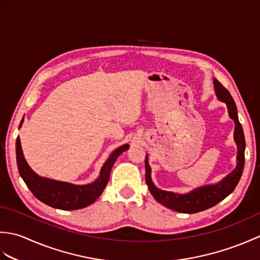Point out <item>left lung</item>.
Returning a JSON list of instances; mask_svg holds the SVG:
<instances>
[{"label": "left lung", "mask_w": 260, "mask_h": 260, "mask_svg": "<svg viewBox=\"0 0 260 260\" xmlns=\"http://www.w3.org/2000/svg\"><path fill=\"white\" fill-rule=\"evenodd\" d=\"M213 85L215 96L220 102L227 105L229 117L235 121L234 140L237 145V165L233 172H230L217 183L199 186L194 190L181 194V193L164 191L155 186L152 181V170L150 164H148V157L147 155L145 157V181L148 190L158 203L163 204L164 207L171 210H174L176 212L197 213L215 206L235 190L241 178L242 171H244L246 142L244 131H242L241 124L238 119L237 106L229 91L217 79H213Z\"/></svg>", "instance_id": "8db88e82"}]
</instances>
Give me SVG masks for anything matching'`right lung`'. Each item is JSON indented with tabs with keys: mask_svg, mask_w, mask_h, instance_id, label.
Returning a JSON list of instances; mask_svg holds the SVG:
<instances>
[{
	"mask_svg": "<svg viewBox=\"0 0 260 260\" xmlns=\"http://www.w3.org/2000/svg\"><path fill=\"white\" fill-rule=\"evenodd\" d=\"M22 123H23V119L21 120L20 127ZM15 146L19 173L33 196L48 206L61 210L82 209L95 202L108 183L110 171L115 161L121 153L128 150L129 147L128 144H124L116 148L110 154L107 161L104 163L99 176L92 183L77 185L69 182L57 181L38 175L25 161L19 136L16 139Z\"/></svg>",
	"mask_w": 260,
	"mask_h": 260,
	"instance_id": "right-lung-1",
	"label": "right lung"
}]
</instances>
